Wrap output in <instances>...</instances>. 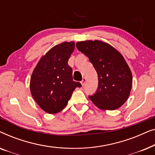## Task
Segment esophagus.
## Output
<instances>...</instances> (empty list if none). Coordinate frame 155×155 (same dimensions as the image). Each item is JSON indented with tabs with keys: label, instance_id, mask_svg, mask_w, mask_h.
<instances>
[{
	"label": "esophagus",
	"instance_id": "esophagus-1",
	"mask_svg": "<svg viewBox=\"0 0 155 155\" xmlns=\"http://www.w3.org/2000/svg\"><path fill=\"white\" fill-rule=\"evenodd\" d=\"M85 82H86V78H82V81H81V84H82V86L84 85V84H85Z\"/></svg>",
	"mask_w": 155,
	"mask_h": 155
}]
</instances>
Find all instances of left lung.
Instances as JSON below:
<instances>
[{"label": "left lung", "mask_w": 155, "mask_h": 155, "mask_svg": "<svg viewBox=\"0 0 155 155\" xmlns=\"http://www.w3.org/2000/svg\"><path fill=\"white\" fill-rule=\"evenodd\" d=\"M76 47L89 58L98 75L96 92L89 96L99 109L115 110L128 99L132 87V73L121 54L101 41H79Z\"/></svg>", "instance_id": "8db88e82"}]
</instances>
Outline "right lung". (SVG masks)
<instances>
[{
    "mask_svg": "<svg viewBox=\"0 0 155 155\" xmlns=\"http://www.w3.org/2000/svg\"><path fill=\"white\" fill-rule=\"evenodd\" d=\"M75 43L63 42L40 59L30 79V91L37 104L48 114H56L67 105L73 91L81 84L73 80L68 61Z\"/></svg>",
    "mask_w": 155,
    "mask_h": 155,
    "instance_id": "right-lung-1",
    "label": "right lung"
}]
</instances>
